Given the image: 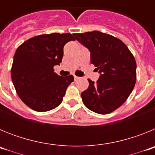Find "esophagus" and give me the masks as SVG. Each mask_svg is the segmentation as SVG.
I'll use <instances>...</instances> for the list:
<instances>
[{"label": "esophagus", "instance_id": "obj_1", "mask_svg": "<svg viewBox=\"0 0 155 155\" xmlns=\"http://www.w3.org/2000/svg\"><path fill=\"white\" fill-rule=\"evenodd\" d=\"M74 80H75V81H78V80L79 78H79V77L76 76V75H74Z\"/></svg>", "mask_w": 155, "mask_h": 155}]
</instances>
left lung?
<instances>
[{"instance_id":"left-lung-1","label":"left lung","mask_w":155,"mask_h":155,"mask_svg":"<svg viewBox=\"0 0 155 155\" xmlns=\"http://www.w3.org/2000/svg\"><path fill=\"white\" fill-rule=\"evenodd\" d=\"M74 36L89 50L91 63L101 74L96 82L87 79L89 86L81 94L82 101L94 113H112L127 101L135 85L134 55L124 42L109 34L92 31Z\"/></svg>"}]
</instances>
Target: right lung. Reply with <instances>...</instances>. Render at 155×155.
<instances>
[{
    "label": "right lung",
    "mask_w": 155,
    "mask_h": 155,
    "mask_svg": "<svg viewBox=\"0 0 155 155\" xmlns=\"http://www.w3.org/2000/svg\"><path fill=\"white\" fill-rule=\"evenodd\" d=\"M74 40L71 33L44 34L30 38L18 47L12 80L19 98L31 109L46 112L62 102L74 77L57 75L53 67L62 61L64 45Z\"/></svg>",
    "instance_id": "1"
}]
</instances>
